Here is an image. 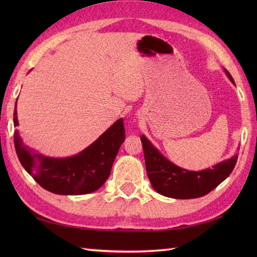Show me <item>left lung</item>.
<instances>
[{
    "label": "left lung",
    "instance_id": "obj_1",
    "mask_svg": "<svg viewBox=\"0 0 257 257\" xmlns=\"http://www.w3.org/2000/svg\"><path fill=\"white\" fill-rule=\"evenodd\" d=\"M225 74L235 85L231 74L226 69ZM146 169L148 178L158 193L172 199H195L201 198L230 176L236 165L237 155H234L227 160L222 161L212 168L201 171H190L180 168L162 156L159 150L141 136Z\"/></svg>",
    "mask_w": 257,
    "mask_h": 257
}]
</instances>
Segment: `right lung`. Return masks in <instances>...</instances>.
<instances>
[{"mask_svg": "<svg viewBox=\"0 0 257 257\" xmlns=\"http://www.w3.org/2000/svg\"><path fill=\"white\" fill-rule=\"evenodd\" d=\"M13 116L16 127V103ZM124 138L123 120L120 118L90 146L72 157L53 158L38 154L24 145L18 130L14 146L21 165L42 188L55 194L80 195L94 192L106 182Z\"/></svg>", "mask_w": 257, "mask_h": 257, "instance_id": "1", "label": "right lung"}]
</instances>
